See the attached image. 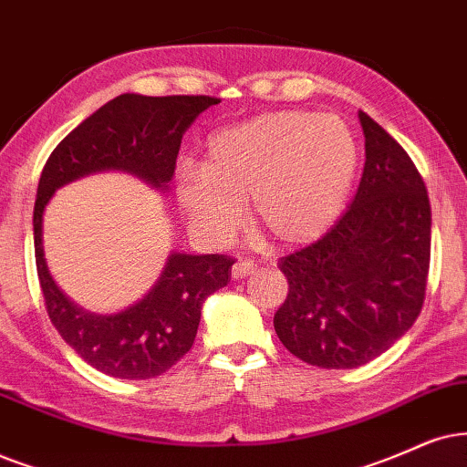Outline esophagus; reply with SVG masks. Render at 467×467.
I'll return each instance as SVG.
<instances>
[{
	"mask_svg": "<svg viewBox=\"0 0 467 467\" xmlns=\"http://www.w3.org/2000/svg\"><path fill=\"white\" fill-rule=\"evenodd\" d=\"M256 271V265H254L252 261H245V258H241V261H237L233 265V277L234 280H241V277L250 275Z\"/></svg>",
	"mask_w": 467,
	"mask_h": 467,
	"instance_id": "esophagus-1",
	"label": "esophagus"
}]
</instances>
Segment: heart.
I'll list each match as a JSON object with an SVG mask.
<instances>
[{"mask_svg":"<svg viewBox=\"0 0 467 467\" xmlns=\"http://www.w3.org/2000/svg\"><path fill=\"white\" fill-rule=\"evenodd\" d=\"M359 146L345 120L275 111L223 129L206 144L202 168L176 174V202L192 228L223 241L250 202V228L280 250L315 244L345 213Z\"/></svg>","mask_w":467,"mask_h":467,"instance_id":"heart-1","label":"heart"}]
</instances>
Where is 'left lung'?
<instances>
[{
  "label": "left lung",
  "instance_id": "1",
  "mask_svg": "<svg viewBox=\"0 0 467 467\" xmlns=\"http://www.w3.org/2000/svg\"><path fill=\"white\" fill-rule=\"evenodd\" d=\"M366 161L356 198L327 234L282 256L288 295L274 317L293 356L358 368L414 326L431 261L427 187L403 146L364 111Z\"/></svg>",
  "mask_w": 467,
  "mask_h": 467
}]
</instances>
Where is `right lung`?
<instances>
[{
	"mask_svg": "<svg viewBox=\"0 0 467 467\" xmlns=\"http://www.w3.org/2000/svg\"><path fill=\"white\" fill-rule=\"evenodd\" d=\"M217 103L220 99L204 94H120L73 129L47 159L34 204V252L45 308L77 356L105 375L150 379L179 362L196 338L204 299L228 285L234 261L226 254H170L144 299L118 315H92L68 302L47 269L45 206L57 187L101 170H125L165 190L182 133Z\"/></svg>",
	"mask_w": 467,
	"mask_h": 467,
	"instance_id": "1",
	"label": "right lung"
}]
</instances>
